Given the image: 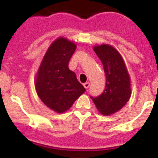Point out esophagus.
Listing matches in <instances>:
<instances>
[{
	"mask_svg": "<svg viewBox=\"0 0 158 158\" xmlns=\"http://www.w3.org/2000/svg\"><path fill=\"white\" fill-rule=\"evenodd\" d=\"M83 85L85 89H89V87L90 86V83H89V82H85V83H84Z\"/></svg>",
	"mask_w": 158,
	"mask_h": 158,
	"instance_id": "1",
	"label": "esophagus"
}]
</instances>
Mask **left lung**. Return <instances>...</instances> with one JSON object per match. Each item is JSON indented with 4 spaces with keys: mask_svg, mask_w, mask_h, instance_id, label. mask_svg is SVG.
Returning <instances> with one entry per match:
<instances>
[{
    "mask_svg": "<svg viewBox=\"0 0 158 158\" xmlns=\"http://www.w3.org/2000/svg\"><path fill=\"white\" fill-rule=\"evenodd\" d=\"M93 50L104 66L106 86L101 95L91 98L100 114L112 115L123 107L131 97V77L123 58L115 47L101 44L95 46Z\"/></svg>",
    "mask_w": 158,
    "mask_h": 158,
    "instance_id": "left-lung-1",
    "label": "left lung"
}]
</instances>
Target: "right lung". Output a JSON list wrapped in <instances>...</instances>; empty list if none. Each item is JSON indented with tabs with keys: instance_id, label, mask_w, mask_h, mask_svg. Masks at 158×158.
<instances>
[{
	"instance_id": "right-lung-1",
	"label": "right lung",
	"mask_w": 158,
	"mask_h": 158,
	"mask_svg": "<svg viewBox=\"0 0 158 158\" xmlns=\"http://www.w3.org/2000/svg\"><path fill=\"white\" fill-rule=\"evenodd\" d=\"M77 46L64 37L54 40L48 47L35 75L37 95L50 109L57 113L69 110L75 100L85 92L68 67Z\"/></svg>"
}]
</instances>
